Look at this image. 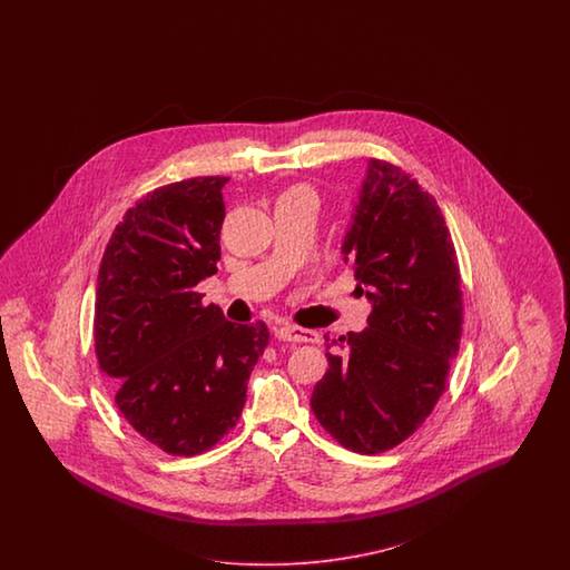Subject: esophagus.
I'll list each match as a JSON object with an SVG mask.
<instances>
[{
	"label": "esophagus",
	"instance_id": "34e87169",
	"mask_svg": "<svg viewBox=\"0 0 570 570\" xmlns=\"http://www.w3.org/2000/svg\"><path fill=\"white\" fill-rule=\"evenodd\" d=\"M276 336L279 341L288 343H317V332L307 328H298L293 324H284L276 330Z\"/></svg>",
	"mask_w": 570,
	"mask_h": 570
}]
</instances>
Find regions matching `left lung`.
<instances>
[{
  "label": "left lung",
  "instance_id": "1",
  "mask_svg": "<svg viewBox=\"0 0 570 570\" xmlns=\"http://www.w3.org/2000/svg\"><path fill=\"white\" fill-rule=\"evenodd\" d=\"M341 255L372 311L362 332L324 334L328 372L311 410L341 445L372 455L422 426L445 391L462 336L460 269L436 200L380 160H367Z\"/></svg>",
  "mask_w": 570,
  "mask_h": 570
}]
</instances>
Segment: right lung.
<instances>
[{
    "mask_svg": "<svg viewBox=\"0 0 570 570\" xmlns=\"http://www.w3.org/2000/svg\"><path fill=\"white\" fill-rule=\"evenodd\" d=\"M227 177L150 191L106 244L94 338L125 420L156 448L196 455L232 431L269 332L203 307L196 286L217 274Z\"/></svg>",
    "mask_w": 570,
    "mask_h": 570,
    "instance_id": "obj_1",
    "label": "right lung"
}]
</instances>
